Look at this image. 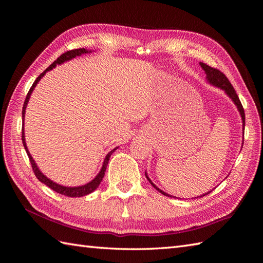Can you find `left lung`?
<instances>
[{"label": "left lung", "mask_w": 263, "mask_h": 263, "mask_svg": "<svg viewBox=\"0 0 263 263\" xmlns=\"http://www.w3.org/2000/svg\"><path fill=\"white\" fill-rule=\"evenodd\" d=\"M200 66H201L202 69L205 71V73H206V80H208L212 85L216 86V87H219L220 90L225 91V93L228 95L229 99H232V101L234 102V104L237 106L238 110H239L241 119H242V129L245 130V110H243V107H242V105H241V102H240L239 98H238V95H237L235 89L233 87L232 83L229 82L227 77H226L224 73H222V72H220V71H219L218 69L212 68V67H210V66H208V65H205V63H203V62H200ZM145 174H146V178H147L148 181L150 182V184L153 185L156 190H158V192H160L161 194H163V195H165V196L176 197V196H172V195H170V194H166L165 192H163L162 190H160L158 186H156V185L154 184V183H153V181H151V180L149 179V177L147 176L146 172H145ZM210 192H212V191H210ZM210 192L205 193V194H203V195H201V196H198V197L205 196L206 194H209ZM195 198H196V197H195Z\"/></svg>", "instance_id": "obj_1"}]
</instances>
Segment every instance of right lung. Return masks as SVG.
<instances>
[{"label":"right lung","mask_w":263,"mask_h":263,"mask_svg":"<svg viewBox=\"0 0 263 263\" xmlns=\"http://www.w3.org/2000/svg\"><path fill=\"white\" fill-rule=\"evenodd\" d=\"M87 52H92V51H91V50H87V49H84V48L69 50V51H67V52H65V53H62L57 60H54V61L51 63V65H50L48 68H47V69L44 71V72L36 79L35 82L33 83V85H31V87H30L28 93H27V97H26V99H25V102H24L23 110H22V115H23L22 140H23L24 148H25V150H26L27 156H28V158H29L30 164H31V168H33V171H34V173H35L36 178H37L39 181H41V182H43L44 184H46L47 186H49L51 190H53L54 192H57V193L62 194V195H66V196H70V197H81V196H85V195H87V194L92 193L93 191H95V190L98 189V186L100 185V183L102 182L103 178H104V174H105V171H106V166H107L109 158H110V156H112V154L114 153V151H115L118 147L114 148L113 150H110L109 153L106 155V157H105V159H104V162H103V166H102L101 171L98 173V176L95 177L91 182L86 183V184L81 185V186H71V187H70V186H63V185L58 184V183H55V182L51 181L50 179L47 178V177L45 176V174H44L41 170L38 169V166H37L36 162L34 161L33 157H31V155L29 154V151H28L27 146H26L25 133H24V118H25V112H26V107H27V104H28V101H29L30 95H31V93H33V91H34V89H35V86L37 85V83L39 82V80H41V79L46 74L47 71H50V70H52V68H54L57 65H61V63H63V62L69 61V60H71V59H73V58L78 57V55H81V54L87 53Z\"/></svg>","instance_id":"add662e5"}]
</instances>
